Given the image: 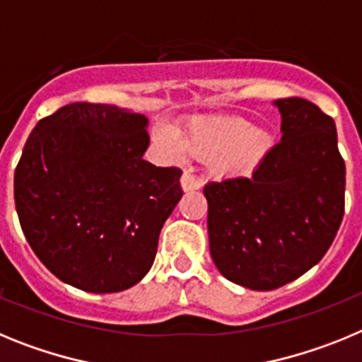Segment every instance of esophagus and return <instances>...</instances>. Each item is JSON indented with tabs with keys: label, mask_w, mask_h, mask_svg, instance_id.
I'll use <instances>...</instances> for the list:
<instances>
[{
	"label": "esophagus",
	"mask_w": 362,
	"mask_h": 362,
	"mask_svg": "<svg viewBox=\"0 0 362 362\" xmlns=\"http://www.w3.org/2000/svg\"><path fill=\"white\" fill-rule=\"evenodd\" d=\"M181 188H183L185 192L197 190V188H201V181L196 175H192L190 172H185L183 177H181Z\"/></svg>",
	"instance_id": "34e87169"
}]
</instances>
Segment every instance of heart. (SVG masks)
I'll return each mask as SVG.
<instances>
[{
    "label": "heart",
    "mask_w": 362,
    "mask_h": 362,
    "mask_svg": "<svg viewBox=\"0 0 362 362\" xmlns=\"http://www.w3.org/2000/svg\"><path fill=\"white\" fill-rule=\"evenodd\" d=\"M153 143L172 161L187 152L204 159L217 177L250 175L272 152L276 139L238 116H199L185 124L179 137L166 127L153 130Z\"/></svg>",
    "instance_id": "obj_1"
}]
</instances>
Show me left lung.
Segmentation results:
<instances>
[{
  "mask_svg": "<svg viewBox=\"0 0 362 362\" xmlns=\"http://www.w3.org/2000/svg\"><path fill=\"white\" fill-rule=\"evenodd\" d=\"M274 105L283 137L252 177L210 181L203 190L217 270L263 292L321 261L343 221L346 185L334 119L303 98Z\"/></svg>",
  "mask_w": 362,
  "mask_h": 362,
  "instance_id": "8db88e82",
  "label": "left lung"
}]
</instances>
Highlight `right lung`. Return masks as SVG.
I'll return each instance as SVG.
<instances>
[{
    "label": "right lung",
    "instance_id": "right-lung-1",
    "mask_svg": "<svg viewBox=\"0 0 362 362\" xmlns=\"http://www.w3.org/2000/svg\"><path fill=\"white\" fill-rule=\"evenodd\" d=\"M146 127L143 114L114 105L70 103L28 136L16 210L34 254L63 283L123 292L152 268L183 172L143 159Z\"/></svg>",
    "mask_w": 362,
    "mask_h": 362
}]
</instances>
